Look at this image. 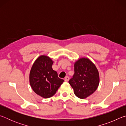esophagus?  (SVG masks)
<instances>
[{"label": "esophagus", "instance_id": "1", "mask_svg": "<svg viewBox=\"0 0 126 126\" xmlns=\"http://www.w3.org/2000/svg\"><path fill=\"white\" fill-rule=\"evenodd\" d=\"M69 77L68 76H66L64 78V80L65 81V82H68V80H69Z\"/></svg>", "mask_w": 126, "mask_h": 126}]
</instances>
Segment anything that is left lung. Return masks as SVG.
Instances as JSON below:
<instances>
[{"label":"left lung","instance_id":"obj_1","mask_svg":"<svg viewBox=\"0 0 126 126\" xmlns=\"http://www.w3.org/2000/svg\"><path fill=\"white\" fill-rule=\"evenodd\" d=\"M98 71L88 58H80L74 63V74L69 83L77 97L86 98L96 91L99 85Z\"/></svg>","mask_w":126,"mask_h":126}]
</instances>
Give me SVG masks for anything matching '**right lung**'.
<instances>
[{
	"label": "right lung",
	"mask_w": 126,
	"mask_h": 126,
	"mask_svg": "<svg viewBox=\"0 0 126 126\" xmlns=\"http://www.w3.org/2000/svg\"><path fill=\"white\" fill-rule=\"evenodd\" d=\"M53 63L48 57L41 55L34 62L30 72L29 82L32 88L36 94L44 98L54 95L64 82L52 69Z\"/></svg>",
	"instance_id": "obj_1"
}]
</instances>
